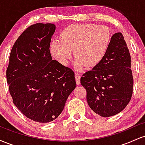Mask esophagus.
Listing matches in <instances>:
<instances>
[{"instance_id":"34e87169","label":"esophagus","mask_w":145,"mask_h":145,"mask_svg":"<svg viewBox=\"0 0 145 145\" xmlns=\"http://www.w3.org/2000/svg\"><path fill=\"white\" fill-rule=\"evenodd\" d=\"M75 78H76V84H77L78 85L80 84V76L79 74H76V76H75Z\"/></svg>"}]
</instances>
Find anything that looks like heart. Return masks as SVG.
I'll return each instance as SVG.
<instances>
[{"mask_svg": "<svg viewBox=\"0 0 145 145\" xmlns=\"http://www.w3.org/2000/svg\"><path fill=\"white\" fill-rule=\"evenodd\" d=\"M111 39L110 29L94 24H74L61 32L60 39L52 42L51 53L60 63L67 65L74 50L75 65L93 67L99 64L107 52Z\"/></svg>", "mask_w": 145, "mask_h": 145, "instance_id": "heart-1", "label": "heart"}]
</instances>
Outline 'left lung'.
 <instances>
[{
    "label": "left lung",
    "instance_id": "obj_1",
    "mask_svg": "<svg viewBox=\"0 0 145 145\" xmlns=\"http://www.w3.org/2000/svg\"><path fill=\"white\" fill-rule=\"evenodd\" d=\"M91 109L103 117L118 114L127 106L133 92L131 56L121 33L112 36L99 64L80 78Z\"/></svg>",
    "mask_w": 145,
    "mask_h": 145
}]
</instances>
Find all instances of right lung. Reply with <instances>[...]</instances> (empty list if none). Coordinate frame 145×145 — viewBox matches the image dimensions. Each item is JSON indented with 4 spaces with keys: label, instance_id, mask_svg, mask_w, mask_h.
I'll list each match as a JSON object with an SVG mask.
<instances>
[{
    "label": "right lung",
    "instance_id": "obj_1",
    "mask_svg": "<svg viewBox=\"0 0 145 145\" xmlns=\"http://www.w3.org/2000/svg\"><path fill=\"white\" fill-rule=\"evenodd\" d=\"M55 29L51 23L27 28L11 49L6 71L15 106L39 123L56 119L76 88L74 71L52 59L50 44Z\"/></svg>",
    "mask_w": 145,
    "mask_h": 145
}]
</instances>
